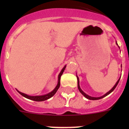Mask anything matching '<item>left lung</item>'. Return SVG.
Segmentation results:
<instances>
[{"mask_svg":"<svg viewBox=\"0 0 129 129\" xmlns=\"http://www.w3.org/2000/svg\"><path fill=\"white\" fill-rule=\"evenodd\" d=\"M116 44L118 45V44H117V42H116ZM120 77H119V79L118 80V81L116 82V84H115L114 86H113V88H112V89L110 90H109V92H107V93H106L105 94H104V95H102V96L98 97V98H95V97H91V96H90V95H87V94H85V92H83V91L81 89L80 86H79V77L77 76V87H78V89H79V92H80L81 93V94H83V95H84V96H85V98H86L88 99V100H100V99L103 98H104V97L107 96V95H109V94H110V93H111V92H112V91H113L115 89V88L116 87V86L118 85V83H119V79H120Z\"/></svg>","mask_w":129,"mask_h":129,"instance_id":"left-lung-1","label":"left lung"}]
</instances>
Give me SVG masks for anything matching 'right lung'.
I'll list each match as a JSON object with an SVG mask.
<instances>
[{"label": "right lung", "mask_w": 129, "mask_h": 129, "mask_svg": "<svg viewBox=\"0 0 129 129\" xmlns=\"http://www.w3.org/2000/svg\"><path fill=\"white\" fill-rule=\"evenodd\" d=\"M67 65H65L64 67V68H62V70L61 71L60 74H59V76H58V83L56 87L55 88L54 90L53 91H52L51 92L48 93L47 94H45V95H36V96H31V95H28L26 94H24V93H22V92H19V91L17 90V92H19V94H21L22 96H24V98H28L29 100H33V101H45V100H47L48 99H50V98H52L53 95H54V94H55L57 91V90L59 89V86H60V79H61V77L62 76V73H63L64 70L65 69Z\"/></svg>", "instance_id": "1"}]
</instances>
